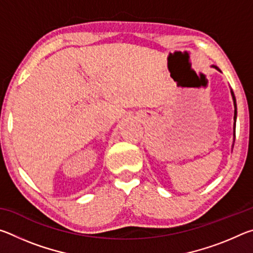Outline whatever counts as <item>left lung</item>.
<instances>
[{"mask_svg": "<svg viewBox=\"0 0 253 253\" xmlns=\"http://www.w3.org/2000/svg\"><path fill=\"white\" fill-rule=\"evenodd\" d=\"M213 68H215V69L217 70V71H220L221 72V70L219 69V68H217L216 66H212ZM231 95H232V99H233V105H234V117H233V119H234V124H233V128H234V134H233V136H234V138H235V121H237V101H235V97H234V93H233V91H232V89H231Z\"/></svg>", "mask_w": 253, "mask_h": 253, "instance_id": "1", "label": "left lung"}]
</instances>
